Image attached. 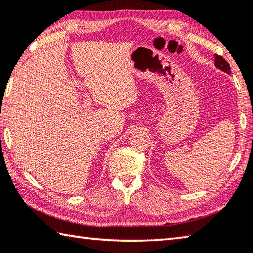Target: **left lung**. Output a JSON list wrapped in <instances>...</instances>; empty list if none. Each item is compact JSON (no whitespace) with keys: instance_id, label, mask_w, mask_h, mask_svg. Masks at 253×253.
<instances>
[{"instance_id":"1","label":"left lung","mask_w":253,"mask_h":253,"mask_svg":"<svg viewBox=\"0 0 253 253\" xmlns=\"http://www.w3.org/2000/svg\"><path fill=\"white\" fill-rule=\"evenodd\" d=\"M214 62H215L214 65L218 68H220V70L223 72L228 73V74H230V65H229L228 62L222 56H220V55H215Z\"/></svg>"}]
</instances>
